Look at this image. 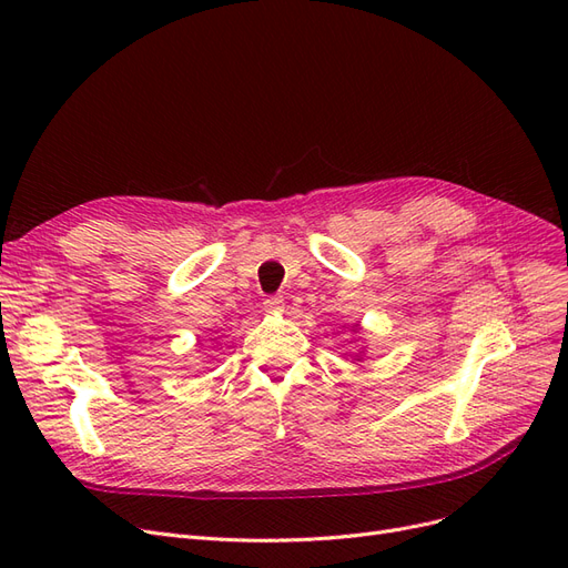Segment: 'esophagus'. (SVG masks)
Returning <instances> with one entry per match:
<instances>
[{
    "label": "esophagus",
    "mask_w": 568,
    "mask_h": 568,
    "mask_svg": "<svg viewBox=\"0 0 568 568\" xmlns=\"http://www.w3.org/2000/svg\"><path fill=\"white\" fill-rule=\"evenodd\" d=\"M263 307L267 313H282L284 311V298L282 296H270L263 301Z\"/></svg>",
    "instance_id": "1"
}]
</instances>
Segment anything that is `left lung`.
Wrapping results in <instances>:
<instances>
[{"mask_svg":"<svg viewBox=\"0 0 568 568\" xmlns=\"http://www.w3.org/2000/svg\"><path fill=\"white\" fill-rule=\"evenodd\" d=\"M351 332H359V324H353V329H351ZM363 355H365V351H357V353H355V357H353L355 363H363Z\"/></svg>","mask_w":568,"mask_h":568,"instance_id":"left-lung-1","label":"left lung"}]
</instances>
